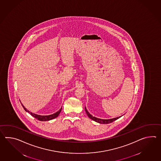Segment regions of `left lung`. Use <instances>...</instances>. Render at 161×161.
Here are the masks:
<instances>
[{
  "mask_svg": "<svg viewBox=\"0 0 161 161\" xmlns=\"http://www.w3.org/2000/svg\"><path fill=\"white\" fill-rule=\"evenodd\" d=\"M85 110H86V114L88 115V116L89 117V118L92 119H93V121H95L97 122H98V123H100V124H103L111 123V122L114 121L116 119H117L118 118L121 117H117V118H112V119H100V118H96V117H93L92 115L90 114L89 113V112L87 111L86 107H85Z\"/></svg>",
  "mask_w": 161,
  "mask_h": 161,
  "instance_id": "left-lung-1",
  "label": "left lung"
}]
</instances>
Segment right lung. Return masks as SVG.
Instances as JSON below:
<instances>
[{
    "instance_id": "obj_1",
    "label": "right lung",
    "mask_w": 161,
    "mask_h": 161,
    "mask_svg": "<svg viewBox=\"0 0 161 161\" xmlns=\"http://www.w3.org/2000/svg\"><path fill=\"white\" fill-rule=\"evenodd\" d=\"M22 107H24V110H25V111L29 113L32 116H33V117L36 118L37 119H38V120H39V121H49V120L53 119H54V118L57 117L58 116L59 114V113H61V110H62V108H61V109H60L59 111H57V112L55 113H54L53 114L49 115H40L33 114L32 113H31V112H30L29 110H28L22 104Z\"/></svg>"
}]
</instances>
